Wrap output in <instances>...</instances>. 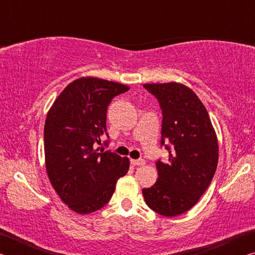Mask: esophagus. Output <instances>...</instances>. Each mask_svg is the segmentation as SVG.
<instances>
[{"label":"esophagus","instance_id":"34e87169","mask_svg":"<svg viewBox=\"0 0 255 255\" xmlns=\"http://www.w3.org/2000/svg\"><path fill=\"white\" fill-rule=\"evenodd\" d=\"M130 162L132 165H135V166H141L145 164L144 159H130Z\"/></svg>","mask_w":255,"mask_h":255}]
</instances>
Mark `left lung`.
I'll return each mask as SVG.
<instances>
[{
    "label": "left lung",
    "instance_id": "8db88e82",
    "mask_svg": "<svg viewBox=\"0 0 255 255\" xmlns=\"http://www.w3.org/2000/svg\"><path fill=\"white\" fill-rule=\"evenodd\" d=\"M163 114L162 140L169 152L156 162L158 179L143 189L145 202L155 213L174 217L195 206L209 187L218 164V140L208 111L197 94L178 82L148 83Z\"/></svg>",
    "mask_w": 255,
    "mask_h": 255
}]
</instances>
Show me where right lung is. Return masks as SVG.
<instances>
[{
    "label": "right lung",
    "mask_w": 255,
    "mask_h": 255,
    "mask_svg": "<svg viewBox=\"0 0 255 255\" xmlns=\"http://www.w3.org/2000/svg\"><path fill=\"white\" fill-rule=\"evenodd\" d=\"M128 85L93 76L71 82L47 114L44 140L46 171L51 185L71 210L91 214L110 200L128 157L99 152L107 135V109Z\"/></svg>",
    "instance_id": "obj_1"
}]
</instances>
